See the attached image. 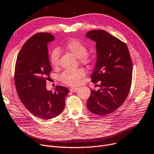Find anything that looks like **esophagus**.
<instances>
[{"mask_svg":"<svg viewBox=\"0 0 154 154\" xmlns=\"http://www.w3.org/2000/svg\"><path fill=\"white\" fill-rule=\"evenodd\" d=\"M78 88L77 87H71L70 88V91H72V92H75L76 91L78 90Z\"/></svg>","mask_w":154,"mask_h":154,"instance_id":"1","label":"esophagus"}]
</instances>
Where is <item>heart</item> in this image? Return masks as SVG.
<instances>
[{
    "mask_svg": "<svg viewBox=\"0 0 154 154\" xmlns=\"http://www.w3.org/2000/svg\"><path fill=\"white\" fill-rule=\"evenodd\" d=\"M64 48L77 57L81 63L90 64L92 58L87 53V48L85 45L77 39H70L65 44ZM50 63L51 66L56 67L59 64V51L55 48L51 51L50 54ZM85 72L82 69H77L74 70H66L60 74V79L65 84L69 85H77L80 84L81 79L84 77Z\"/></svg>",
    "mask_w": 154,
    "mask_h": 154,
    "instance_id": "b5f03b06",
    "label": "heart"
}]
</instances>
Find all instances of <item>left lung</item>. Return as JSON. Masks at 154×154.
<instances>
[{"instance_id": "1", "label": "left lung", "mask_w": 154, "mask_h": 154, "mask_svg": "<svg viewBox=\"0 0 154 154\" xmlns=\"http://www.w3.org/2000/svg\"><path fill=\"white\" fill-rule=\"evenodd\" d=\"M85 36L96 42L97 59L91 82L100 81V89L91 90L87 106L93 113L105 116L120 107L129 94L132 60L126 45L106 31L91 30Z\"/></svg>"}]
</instances>
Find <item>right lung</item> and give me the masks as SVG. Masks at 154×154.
<instances>
[{"instance_id":"1","label":"right lung","mask_w":154,"mask_h":154,"mask_svg":"<svg viewBox=\"0 0 154 154\" xmlns=\"http://www.w3.org/2000/svg\"><path fill=\"white\" fill-rule=\"evenodd\" d=\"M54 40L49 33H38L29 38L18 54L15 67V85L20 100L31 113L43 119L63 112L69 92L63 86H56L54 92L46 89L52 70L48 44Z\"/></svg>"}]
</instances>
